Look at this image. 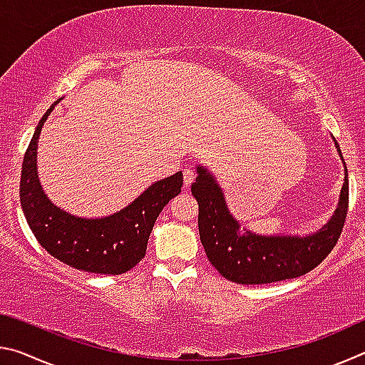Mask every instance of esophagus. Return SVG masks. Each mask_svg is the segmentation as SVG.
<instances>
[{
  "mask_svg": "<svg viewBox=\"0 0 365 365\" xmlns=\"http://www.w3.org/2000/svg\"><path fill=\"white\" fill-rule=\"evenodd\" d=\"M195 177H196V172L193 169H185L183 170V183H185V187H190V185L193 183Z\"/></svg>",
  "mask_w": 365,
  "mask_h": 365,
  "instance_id": "34e87169",
  "label": "esophagus"
}]
</instances>
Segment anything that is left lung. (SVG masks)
Instances as JSON below:
<instances>
[{
  "label": "left lung",
  "mask_w": 365,
  "mask_h": 365,
  "mask_svg": "<svg viewBox=\"0 0 365 365\" xmlns=\"http://www.w3.org/2000/svg\"><path fill=\"white\" fill-rule=\"evenodd\" d=\"M335 146L341 156L336 140ZM348 183L346 170L336 211L319 232L307 237H265L240 227L238 220L228 211L224 193L214 175L200 165L191 193L200 206L197 227L209 262L227 280L242 285H264L307 274L330 255L343 232L348 214Z\"/></svg>",
  "instance_id": "obj_1"
}]
</instances>
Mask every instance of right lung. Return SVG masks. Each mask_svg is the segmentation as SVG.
<instances>
[{
	"mask_svg": "<svg viewBox=\"0 0 365 365\" xmlns=\"http://www.w3.org/2000/svg\"><path fill=\"white\" fill-rule=\"evenodd\" d=\"M59 101L41 117L24 156L19 191L24 215L38 243L58 261L91 274H123L145 257L154 222L182 191L183 174L154 182L127 207L108 217L82 219L54 206L38 180L36 146L43 123Z\"/></svg>",
	"mask_w": 365,
	"mask_h": 365,
	"instance_id": "add662e5",
	"label": "right lung"
}]
</instances>
